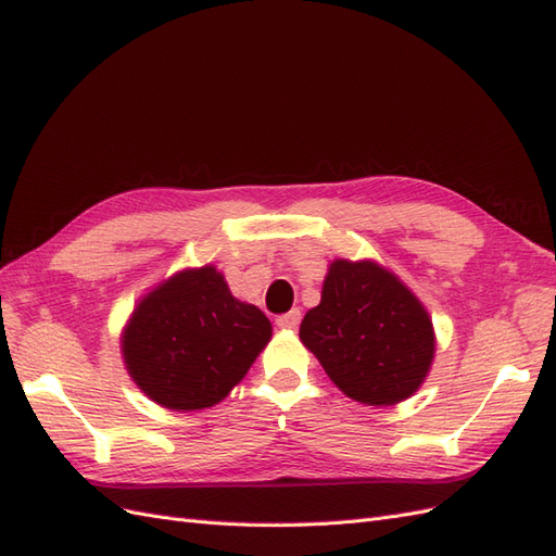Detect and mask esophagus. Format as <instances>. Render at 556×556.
<instances>
[{
	"label": "esophagus",
	"instance_id": "obj_1",
	"mask_svg": "<svg viewBox=\"0 0 556 556\" xmlns=\"http://www.w3.org/2000/svg\"><path fill=\"white\" fill-rule=\"evenodd\" d=\"M300 320H302V311L300 308H292V311H288V314L278 316L276 325H278V328H282V330H294L296 325H300Z\"/></svg>",
	"mask_w": 556,
	"mask_h": 556
}]
</instances>
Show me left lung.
<instances>
[{"instance_id":"8db88e82","label":"left lung","mask_w":556,"mask_h":556,"mask_svg":"<svg viewBox=\"0 0 556 556\" xmlns=\"http://www.w3.org/2000/svg\"><path fill=\"white\" fill-rule=\"evenodd\" d=\"M300 340L349 399L394 405L413 396L434 361L427 308L375 262L334 260L320 304L302 320Z\"/></svg>"}]
</instances>
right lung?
Returning a JSON list of instances; mask_svg holds the SVG:
<instances>
[{
    "mask_svg": "<svg viewBox=\"0 0 556 556\" xmlns=\"http://www.w3.org/2000/svg\"><path fill=\"white\" fill-rule=\"evenodd\" d=\"M270 340V323L236 300L214 266L186 268L148 292L122 332L131 380L169 410L224 401Z\"/></svg>",
    "mask_w": 556,
    "mask_h": 556,
    "instance_id": "1",
    "label": "right lung"
}]
</instances>
